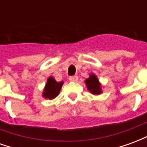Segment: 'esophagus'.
I'll use <instances>...</instances> for the list:
<instances>
[{
	"label": "esophagus",
	"mask_w": 147,
	"mask_h": 147,
	"mask_svg": "<svg viewBox=\"0 0 147 147\" xmlns=\"http://www.w3.org/2000/svg\"><path fill=\"white\" fill-rule=\"evenodd\" d=\"M69 80L71 82H76L78 80V76H70L69 77Z\"/></svg>",
	"instance_id": "obj_1"
}]
</instances>
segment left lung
I'll use <instances>...</instances> for the list:
<instances>
[{
  "label": "left lung",
  "mask_w": 147,
  "mask_h": 147,
  "mask_svg": "<svg viewBox=\"0 0 147 147\" xmlns=\"http://www.w3.org/2000/svg\"><path fill=\"white\" fill-rule=\"evenodd\" d=\"M86 84L87 86V89L94 94H99L102 93L101 86L98 82V78L94 75H90V78L86 80Z\"/></svg>",
  "instance_id": "8db88e82"
}]
</instances>
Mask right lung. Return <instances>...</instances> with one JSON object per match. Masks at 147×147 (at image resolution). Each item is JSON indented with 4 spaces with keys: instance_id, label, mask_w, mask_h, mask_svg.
Here are the masks:
<instances>
[{
    "instance_id": "add662e5",
    "label": "right lung",
    "mask_w": 147,
    "mask_h": 147,
    "mask_svg": "<svg viewBox=\"0 0 147 147\" xmlns=\"http://www.w3.org/2000/svg\"><path fill=\"white\" fill-rule=\"evenodd\" d=\"M63 85V82H57L53 77H49L45 85L43 97L45 98L53 99L58 95Z\"/></svg>"
}]
</instances>
